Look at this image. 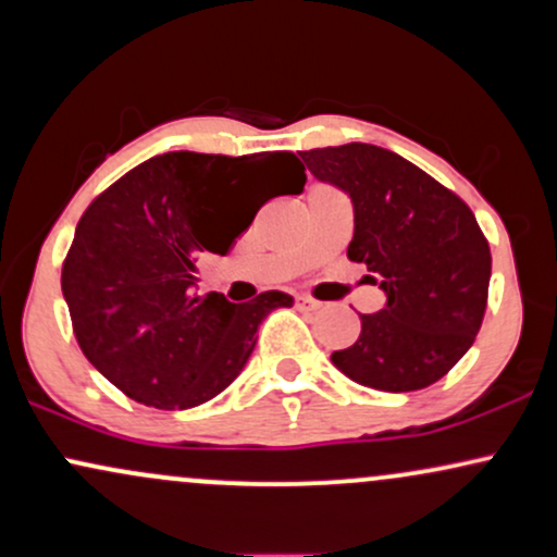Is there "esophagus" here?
<instances>
[{
	"mask_svg": "<svg viewBox=\"0 0 557 557\" xmlns=\"http://www.w3.org/2000/svg\"><path fill=\"white\" fill-rule=\"evenodd\" d=\"M293 300H296L298 309H317V306H319V300H314L311 296H304V293H298V296Z\"/></svg>",
	"mask_w": 557,
	"mask_h": 557,
	"instance_id": "obj_1",
	"label": "esophagus"
}]
</instances>
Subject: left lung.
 Listing matches in <instances>:
<instances>
[{
  "mask_svg": "<svg viewBox=\"0 0 557 557\" xmlns=\"http://www.w3.org/2000/svg\"><path fill=\"white\" fill-rule=\"evenodd\" d=\"M306 168L354 201L348 259L380 274L387 304L332 363L363 387L411 393L463 359L482 327L490 243L469 207L408 159L372 144L300 151ZM374 280V277H372Z\"/></svg>",
  "mask_w": 557,
  "mask_h": 557,
  "instance_id": "left-lung-1",
  "label": "left lung"
}]
</instances>
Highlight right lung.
I'll list each match as a JSON object with an SVG mask.
<instances>
[{
	"mask_svg": "<svg viewBox=\"0 0 557 557\" xmlns=\"http://www.w3.org/2000/svg\"><path fill=\"white\" fill-rule=\"evenodd\" d=\"M267 182L281 190L261 197ZM304 183L290 151H170L96 196L62 264V296L86 359L144 406L183 411L220 395L246 367L261 319L293 298L198 296L196 259L225 257L261 203L296 196Z\"/></svg>",
	"mask_w": 557,
	"mask_h": 557,
	"instance_id": "1",
	"label": "right lung"
}]
</instances>
